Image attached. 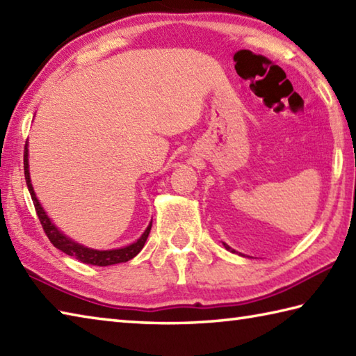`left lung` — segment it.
I'll use <instances>...</instances> for the list:
<instances>
[{
    "instance_id": "obj_1",
    "label": "left lung",
    "mask_w": 356,
    "mask_h": 356,
    "mask_svg": "<svg viewBox=\"0 0 356 356\" xmlns=\"http://www.w3.org/2000/svg\"><path fill=\"white\" fill-rule=\"evenodd\" d=\"M223 245H225V248H226V250H227V251H231V252H236V251H234V250H232V248H231V246H227L226 243H223ZM237 254H238V256H243V254H241V252H237ZM243 257H245V256H243Z\"/></svg>"
}]
</instances>
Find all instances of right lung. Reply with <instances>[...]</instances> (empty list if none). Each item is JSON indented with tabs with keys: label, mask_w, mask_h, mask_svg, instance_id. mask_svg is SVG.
I'll return each mask as SVG.
<instances>
[{
	"label": "right lung",
	"mask_w": 356,
	"mask_h": 356,
	"mask_svg": "<svg viewBox=\"0 0 356 356\" xmlns=\"http://www.w3.org/2000/svg\"><path fill=\"white\" fill-rule=\"evenodd\" d=\"M29 150H28V143L24 145V178H26V184H28V189L29 193L32 197L33 201V206H35V211H37V216L40 223H42L44 234L48 236L51 243L57 248V250L63 251L65 254H68V256L77 259L79 261H82V264L86 265H96V266H108V265H116V264H122V261H129L131 260L135 256H138L139 251L143 250L147 237H149L150 229H152V221L150 225L147 226V229L143 232V236H140L135 243H131L129 246H124V248H118V250H106V251H100V250H92V248L88 246H83L77 243V241H74L72 238L66 237L65 234L58 229V227L52 223V220L46 216L44 209L40 204V201L35 195V192H33V187L31 183V175H29Z\"/></svg>",
	"instance_id": "1"
}]
</instances>
